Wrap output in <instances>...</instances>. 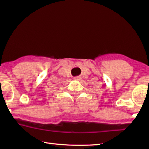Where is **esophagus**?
Segmentation results:
<instances>
[{
    "label": "esophagus",
    "instance_id": "obj_1",
    "mask_svg": "<svg viewBox=\"0 0 149 149\" xmlns=\"http://www.w3.org/2000/svg\"><path fill=\"white\" fill-rule=\"evenodd\" d=\"M74 79L76 80V81H79V80L81 79V78L79 77H76L74 78Z\"/></svg>",
    "mask_w": 149,
    "mask_h": 149
}]
</instances>
